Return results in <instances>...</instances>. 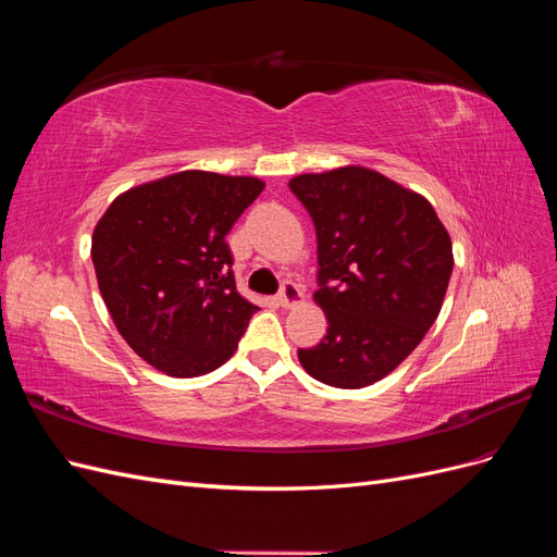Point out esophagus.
<instances>
[{"label": "esophagus", "mask_w": 557, "mask_h": 557, "mask_svg": "<svg viewBox=\"0 0 557 557\" xmlns=\"http://www.w3.org/2000/svg\"><path fill=\"white\" fill-rule=\"evenodd\" d=\"M301 301V288L295 283V281H283L281 283V290H278V305L290 309L295 305H299Z\"/></svg>", "instance_id": "obj_1"}]
</instances>
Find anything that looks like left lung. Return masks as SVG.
I'll return each mask as SVG.
<instances>
[{
    "label": "left lung",
    "instance_id": "left-lung-1",
    "mask_svg": "<svg viewBox=\"0 0 557 557\" xmlns=\"http://www.w3.org/2000/svg\"><path fill=\"white\" fill-rule=\"evenodd\" d=\"M318 242L315 301L327 334L297 358L334 387L387 376L440 315L453 272L446 227L425 197L364 166L290 181Z\"/></svg>",
    "mask_w": 557,
    "mask_h": 557
}]
</instances>
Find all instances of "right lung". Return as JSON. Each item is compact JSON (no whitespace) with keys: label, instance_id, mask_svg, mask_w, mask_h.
Segmentation results:
<instances>
[{"label":"right lung","instance_id":"1","mask_svg":"<svg viewBox=\"0 0 557 557\" xmlns=\"http://www.w3.org/2000/svg\"><path fill=\"white\" fill-rule=\"evenodd\" d=\"M264 183L181 172L113 199L92 234L99 293L117 332L160 372L209 374L237 350L252 313L225 242Z\"/></svg>","mask_w":557,"mask_h":557}]
</instances>
